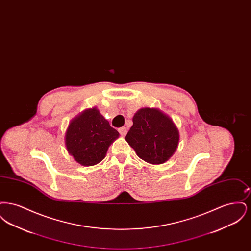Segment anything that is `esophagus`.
Returning <instances> with one entry per match:
<instances>
[{
  "label": "esophagus",
  "mask_w": 251,
  "mask_h": 251,
  "mask_svg": "<svg viewBox=\"0 0 251 251\" xmlns=\"http://www.w3.org/2000/svg\"><path fill=\"white\" fill-rule=\"evenodd\" d=\"M119 131H120V134L121 135H126V133H127V128L126 127H121V128H120L119 129Z\"/></svg>",
  "instance_id": "obj_1"
}]
</instances>
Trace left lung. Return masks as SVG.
<instances>
[{"mask_svg":"<svg viewBox=\"0 0 251 251\" xmlns=\"http://www.w3.org/2000/svg\"><path fill=\"white\" fill-rule=\"evenodd\" d=\"M126 141L144 161L159 165L167 161L179 144V131L167 116L157 109H140L132 119Z\"/></svg>","mask_w":251,"mask_h":251,"instance_id":"left-lung-1","label":"left lung"}]
</instances>
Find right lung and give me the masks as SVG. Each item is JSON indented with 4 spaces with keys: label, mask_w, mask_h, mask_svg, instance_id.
<instances>
[{
    "label": "right lung",
    "mask_w": 251,
    "mask_h": 251,
    "mask_svg": "<svg viewBox=\"0 0 251 251\" xmlns=\"http://www.w3.org/2000/svg\"><path fill=\"white\" fill-rule=\"evenodd\" d=\"M119 135V131L93 108L71 122L66 133V146L78 163L90 167L105 157L109 146Z\"/></svg>",
    "instance_id": "obj_1"
}]
</instances>
